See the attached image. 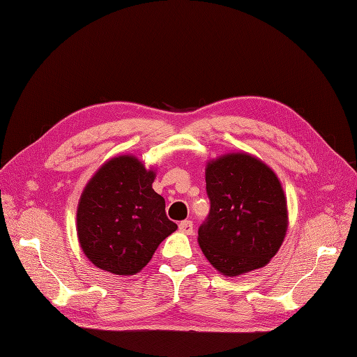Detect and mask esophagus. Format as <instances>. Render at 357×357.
I'll list each match as a JSON object with an SVG mask.
<instances>
[{"mask_svg":"<svg viewBox=\"0 0 357 357\" xmlns=\"http://www.w3.org/2000/svg\"><path fill=\"white\" fill-rule=\"evenodd\" d=\"M178 229H180L183 234L192 235V232H193V223H192L190 220H183V222H180V225H178Z\"/></svg>","mask_w":357,"mask_h":357,"instance_id":"34e87169","label":"esophagus"}]
</instances>
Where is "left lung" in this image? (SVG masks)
<instances>
[{
  "mask_svg": "<svg viewBox=\"0 0 357 357\" xmlns=\"http://www.w3.org/2000/svg\"><path fill=\"white\" fill-rule=\"evenodd\" d=\"M208 218L198 229L207 261L226 277L265 266L287 231V201L275 172L248 153H228L205 168Z\"/></svg>",
  "mask_w": 357,
  "mask_h": 357,
  "instance_id": "obj_1",
  "label": "left lung"
}]
</instances>
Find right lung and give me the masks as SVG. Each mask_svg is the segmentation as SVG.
Wrapping results in <instances>:
<instances>
[{
  "label": "right lung",
  "mask_w": 357,
  "mask_h": 357,
  "mask_svg": "<svg viewBox=\"0 0 357 357\" xmlns=\"http://www.w3.org/2000/svg\"><path fill=\"white\" fill-rule=\"evenodd\" d=\"M155 177L142 160L122 155L107 160L86 185L77 207V236L95 266L134 275L177 229L167 218L165 199L152 188Z\"/></svg>",
  "instance_id": "right-lung-1"
}]
</instances>
